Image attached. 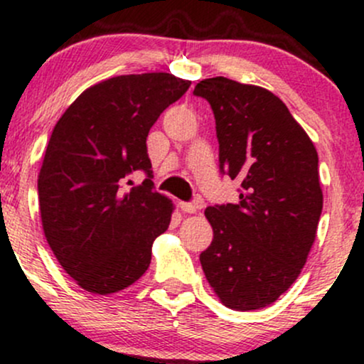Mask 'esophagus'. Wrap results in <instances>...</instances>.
Listing matches in <instances>:
<instances>
[{
  "label": "esophagus",
  "instance_id": "34e87169",
  "mask_svg": "<svg viewBox=\"0 0 364 364\" xmlns=\"http://www.w3.org/2000/svg\"><path fill=\"white\" fill-rule=\"evenodd\" d=\"M179 207H181V210L185 212V214H195V212L198 210V205H196V203L181 202V203H179Z\"/></svg>",
  "mask_w": 364,
  "mask_h": 364
}]
</instances>
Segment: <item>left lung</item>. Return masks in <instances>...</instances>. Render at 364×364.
Returning <instances> with one entry per match:
<instances>
[{"instance_id": "1", "label": "left lung", "mask_w": 364, "mask_h": 364, "mask_svg": "<svg viewBox=\"0 0 364 364\" xmlns=\"http://www.w3.org/2000/svg\"><path fill=\"white\" fill-rule=\"evenodd\" d=\"M214 111L219 168L241 181L240 202L208 207L214 240L200 255L224 306L260 310L301 274L323 207L318 154L277 95L225 77L196 83Z\"/></svg>"}]
</instances>
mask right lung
Wrapping results in <instances>:
<instances>
[{
	"label": "right lung",
	"instance_id": "right-lung-1",
	"mask_svg": "<svg viewBox=\"0 0 364 364\" xmlns=\"http://www.w3.org/2000/svg\"><path fill=\"white\" fill-rule=\"evenodd\" d=\"M190 85L171 73L107 78L83 90L54 127L37 179L41 219L54 257L82 289L112 294L149 269L174 208L154 191L147 136ZM139 168L144 183L121 191Z\"/></svg>",
	"mask_w": 364,
	"mask_h": 364
}]
</instances>
